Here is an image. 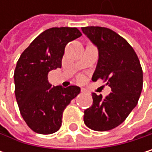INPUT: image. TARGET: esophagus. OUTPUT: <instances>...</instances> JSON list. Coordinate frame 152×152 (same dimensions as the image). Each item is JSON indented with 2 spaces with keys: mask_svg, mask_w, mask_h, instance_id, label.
Returning <instances> with one entry per match:
<instances>
[{
  "mask_svg": "<svg viewBox=\"0 0 152 152\" xmlns=\"http://www.w3.org/2000/svg\"><path fill=\"white\" fill-rule=\"evenodd\" d=\"M81 91H82V92H86L87 90H86L85 88H81Z\"/></svg>",
  "mask_w": 152,
  "mask_h": 152,
  "instance_id": "obj_1",
  "label": "esophagus"
}]
</instances>
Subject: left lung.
I'll return each instance as SVG.
<instances>
[{"mask_svg": "<svg viewBox=\"0 0 152 152\" xmlns=\"http://www.w3.org/2000/svg\"><path fill=\"white\" fill-rule=\"evenodd\" d=\"M98 47L99 61L92 81L104 79L112 92L103 98L92 93V106L83 121L92 130L107 131L121 124L136 107L142 89V69L133 47L115 31L99 26L82 28Z\"/></svg>", "mask_w": 152, "mask_h": 152, "instance_id": "1", "label": "left lung"}]
</instances>
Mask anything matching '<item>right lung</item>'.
<instances>
[{
    "label": "right lung",
    "instance_id": "obj_1",
    "mask_svg": "<svg viewBox=\"0 0 152 152\" xmlns=\"http://www.w3.org/2000/svg\"><path fill=\"white\" fill-rule=\"evenodd\" d=\"M77 28L53 27L40 33L21 54L14 73L20 113L36 133L49 135L61 126L66 106L80 93L78 86H52L48 73L61 67L66 45L81 37Z\"/></svg>",
    "mask_w": 152,
    "mask_h": 152
}]
</instances>
